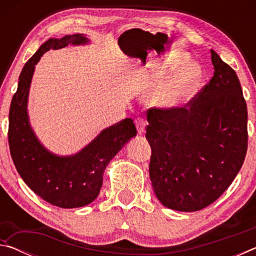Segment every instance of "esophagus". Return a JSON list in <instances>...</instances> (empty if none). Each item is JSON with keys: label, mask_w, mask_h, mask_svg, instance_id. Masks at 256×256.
<instances>
[{"label": "esophagus", "mask_w": 256, "mask_h": 256, "mask_svg": "<svg viewBox=\"0 0 256 256\" xmlns=\"http://www.w3.org/2000/svg\"><path fill=\"white\" fill-rule=\"evenodd\" d=\"M134 123H136L138 133V134H144V131H146V120L138 118H136V120H134Z\"/></svg>", "instance_id": "esophagus-1"}]
</instances>
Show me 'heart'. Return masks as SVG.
Returning <instances> with one entry per match:
<instances>
[{
  "mask_svg": "<svg viewBox=\"0 0 256 256\" xmlns=\"http://www.w3.org/2000/svg\"><path fill=\"white\" fill-rule=\"evenodd\" d=\"M188 62H190L188 56H182L180 64ZM203 76L202 68L198 63L185 64L170 79L156 86L151 94V100L154 105L166 110L184 105L198 94Z\"/></svg>",
  "mask_w": 256,
  "mask_h": 256,
  "instance_id": "heart-1",
  "label": "heart"
}]
</instances>
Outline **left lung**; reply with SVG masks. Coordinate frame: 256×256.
Listing matches in <instances>:
<instances>
[{
	"label": "left lung",
	"mask_w": 256,
	"mask_h": 256,
	"mask_svg": "<svg viewBox=\"0 0 256 256\" xmlns=\"http://www.w3.org/2000/svg\"><path fill=\"white\" fill-rule=\"evenodd\" d=\"M214 76L184 107L150 108V180L162 206H210L235 180L248 150V107L236 72L211 50Z\"/></svg>",
	"instance_id": "8db88e82"
}]
</instances>
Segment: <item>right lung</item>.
I'll use <instances>...</instances> for the list:
<instances>
[{
  "label": "right lung",
  "instance_id": "right-lung-1",
  "mask_svg": "<svg viewBox=\"0 0 256 256\" xmlns=\"http://www.w3.org/2000/svg\"><path fill=\"white\" fill-rule=\"evenodd\" d=\"M84 34L50 38L30 58L19 76L8 112V146L16 170L38 196L64 209L84 206L98 196L106 166L136 136L131 118L102 130L84 149L71 156H58L40 144L29 122L28 97L34 66L47 50L88 44Z\"/></svg>",
  "mask_w": 256,
  "mask_h": 256
}]
</instances>
